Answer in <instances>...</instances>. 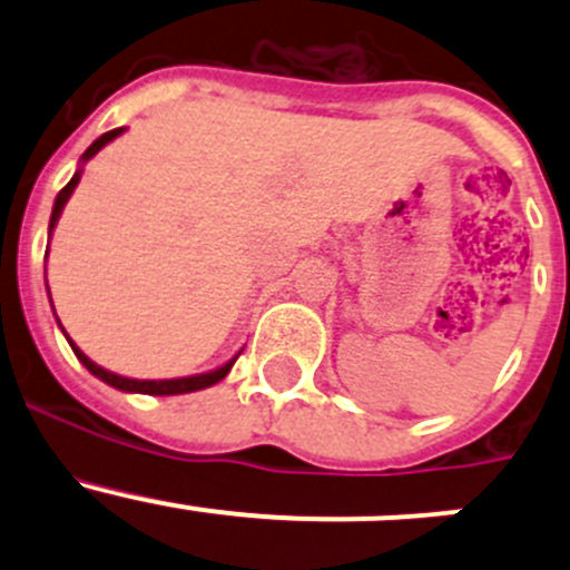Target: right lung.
<instances>
[{"label":"right lung","instance_id":"1","mask_svg":"<svg viewBox=\"0 0 570 570\" xmlns=\"http://www.w3.org/2000/svg\"><path fill=\"white\" fill-rule=\"evenodd\" d=\"M118 135H124V126H120V129L105 131V135H101L99 140H94V142H90V148H88V151L82 154V163H88V159H94L96 154H99L101 148L107 146V142H112L115 137H118ZM79 178H82V168H79L77 174H73L71 181H68L66 187H62L60 193H57V198H55V209H51V220H49V237H51V232H55L57 220H60V215H62V206L68 204V198H71V193H73V189H77ZM49 301H51V297H49ZM62 333H66V331H62ZM66 338H68V333H66ZM68 344H71L73 355H77V358L82 361L85 366H88V372H90V375H96V377H99V381H105L107 386H112V389H120V392H131V394H151V396L189 394V392H200V389H209V386H215V383H220L223 377H226L228 372H232L234 361H237V358H239V353H243V350H239V353L234 355L232 361H226V364H223V366H217V370H212V372H204V375H189V377H170V381H135V377H120V375H115V372H107L105 366L94 364V361H90L88 355H85L82 350H79L77 344L71 342V338H68Z\"/></svg>","mask_w":570,"mask_h":570}]
</instances>
